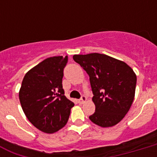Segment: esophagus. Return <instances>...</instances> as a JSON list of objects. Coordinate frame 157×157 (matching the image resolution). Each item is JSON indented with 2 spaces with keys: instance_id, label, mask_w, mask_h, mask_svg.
<instances>
[{
  "instance_id": "1",
  "label": "esophagus",
  "mask_w": 157,
  "mask_h": 157,
  "mask_svg": "<svg viewBox=\"0 0 157 157\" xmlns=\"http://www.w3.org/2000/svg\"><path fill=\"white\" fill-rule=\"evenodd\" d=\"M86 100H87V98H86V96L82 95V96H81V99L79 100V103H81V104H83L84 103H86Z\"/></svg>"
}]
</instances>
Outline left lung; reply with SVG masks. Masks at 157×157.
I'll return each mask as SVG.
<instances>
[{"mask_svg":"<svg viewBox=\"0 0 157 157\" xmlns=\"http://www.w3.org/2000/svg\"><path fill=\"white\" fill-rule=\"evenodd\" d=\"M72 58L90 76L95 105V112L90 120L103 128L118 124L134 99L135 72L124 62L106 54H75Z\"/></svg>","mask_w":157,"mask_h":157,"instance_id":"1","label":"left lung"}]
</instances>
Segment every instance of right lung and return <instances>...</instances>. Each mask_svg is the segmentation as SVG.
<instances>
[{"instance_id": "obj_1", "label": "right lung", "mask_w": 157, "mask_h": 157, "mask_svg": "<svg viewBox=\"0 0 157 157\" xmlns=\"http://www.w3.org/2000/svg\"><path fill=\"white\" fill-rule=\"evenodd\" d=\"M67 56L50 57L25 74L18 97L28 121L40 131L54 134L65 126L74 103L62 85Z\"/></svg>"}]
</instances>
